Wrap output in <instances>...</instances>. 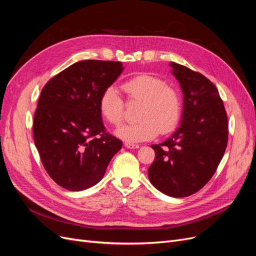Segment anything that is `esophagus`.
I'll return each instance as SVG.
<instances>
[{"label":"esophagus","instance_id":"34e87169","mask_svg":"<svg viewBox=\"0 0 256 256\" xmlns=\"http://www.w3.org/2000/svg\"><path fill=\"white\" fill-rule=\"evenodd\" d=\"M125 146L127 147V148H130V150H136V148H138L140 147V145L138 144H132V143H125Z\"/></svg>","mask_w":256,"mask_h":256}]
</instances>
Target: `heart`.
Segmentation results:
<instances>
[{"instance_id": "1", "label": "heart", "mask_w": 256, "mask_h": 256, "mask_svg": "<svg viewBox=\"0 0 256 256\" xmlns=\"http://www.w3.org/2000/svg\"><path fill=\"white\" fill-rule=\"evenodd\" d=\"M130 100L141 102L136 118L130 125H124L115 131V136L128 143L150 141L159 132L172 131L182 116V97L176 88L166 85L156 76L141 74L128 79L122 85ZM104 120L118 126L124 118V102L114 86L106 88L98 102Z\"/></svg>"}]
</instances>
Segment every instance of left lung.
Segmentation results:
<instances>
[{
	"instance_id": "8db88e82",
	"label": "left lung",
	"mask_w": 256,
	"mask_h": 256,
	"mask_svg": "<svg viewBox=\"0 0 256 256\" xmlns=\"http://www.w3.org/2000/svg\"><path fill=\"white\" fill-rule=\"evenodd\" d=\"M184 95L180 126L166 141L154 144L148 168L154 188L173 198L189 196L210 180L228 145V124L219 92L206 76L171 62Z\"/></svg>"
}]
</instances>
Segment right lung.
<instances>
[{"mask_svg": "<svg viewBox=\"0 0 256 256\" xmlns=\"http://www.w3.org/2000/svg\"><path fill=\"white\" fill-rule=\"evenodd\" d=\"M124 70L122 62L80 60L44 85L34 115V143L60 187L81 191L102 180L122 142L108 132L98 102Z\"/></svg>", "mask_w": 256, "mask_h": 256, "instance_id": "obj_1", "label": "right lung"}]
</instances>
